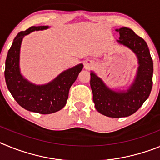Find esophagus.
Instances as JSON below:
<instances>
[{
    "label": "esophagus",
    "mask_w": 160,
    "mask_h": 160,
    "mask_svg": "<svg viewBox=\"0 0 160 160\" xmlns=\"http://www.w3.org/2000/svg\"><path fill=\"white\" fill-rule=\"evenodd\" d=\"M91 65H92V63L90 62H89V61H87V62H85L84 67L86 68V69H87V68L90 67V66H91Z\"/></svg>",
    "instance_id": "34e87169"
}]
</instances>
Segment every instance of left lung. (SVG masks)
Returning a JSON list of instances; mask_svg holds the SVG:
<instances>
[{"instance_id":"obj_1","label":"left lung","mask_w":160,"mask_h":160,"mask_svg":"<svg viewBox=\"0 0 160 160\" xmlns=\"http://www.w3.org/2000/svg\"><path fill=\"white\" fill-rule=\"evenodd\" d=\"M118 44L128 48L138 60L136 75L128 89L114 90L90 71V87L94 107L100 114L111 118L128 117L136 112L148 99L152 88L153 61L146 42L128 27L116 29Z\"/></svg>"}]
</instances>
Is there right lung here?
<instances>
[{"label":"right lung","instance_id":"right-lung-1","mask_svg":"<svg viewBox=\"0 0 160 160\" xmlns=\"http://www.w3.org/2000/svg\"><path fill=\"white\" fill-rule=\"evenodd\" d=\"M48 28V25L32 26L20 32L8 51L5 70L7 87L17 102L27 111L42 114L57 112L66 106L70 87L83 68V64L80 63L64 70L51 82L43 85L30 82L22 75L20 69V50L24 37L33 31Z\"/></svg>","mask_w":160,"mask_h":160}]
</instances>
